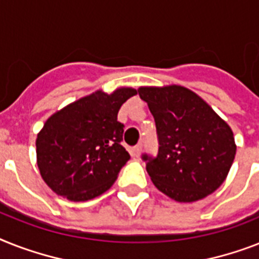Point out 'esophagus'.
<instances>
[{
    "label": "esophagus",
    "mask_w": 259,
    "mask_h": 259,
    "mask_svg": "<svg viewBox=\"0 0 259 259\" xmlns=\"http://www.w3.org/2000/svg\"><path fill=\"white\" fill-rule=\"evenodd\" d=\"M134 155L136 157H140L141 155V151H142V144H137L136 146H134Z\"/></svg>",
    "instance_id": "1"
}]
</instances>
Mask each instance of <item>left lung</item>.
Listing matches in <instances>:
<instances>
[{"mask_svg": "<svg viewBox=\"0 0 259 259\" xmlns=\"http://www.w3.org/2000/svg\"><path fill=\"white\" fill-rule=\"evenodd\" d=\"M138 93L158 133L157 157L144 155L155 188L177 202H194L214 193L234 161L232 127L185 86H141Z\"/></svg>", "mask_w": 259, "mask_h": 259, "instance_id": "obj_1", "label": "left lung"}]
</instances>
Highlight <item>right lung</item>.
Returning <instances> with one entry per match:
<instances>
[{
  "label": "right lung",
  "mask_w": 259,
  "mask_h": 259,
  "mask_svg": "<svg viewBox=\"0 0 259 259\" xmlns=\"http://www.w3.org/2000/svg\"><path fill=\"white\" fill-rule=\"evenodd\" d=\"M136 94V89L126 86L110 94L97 90L46 119L35 140L37 165L56 194L83 202L113 186L130 159L121 145L123 125L117 114Z\"/></svg>",
  "instance_id": "right-lung-1"
}]
</instances>
